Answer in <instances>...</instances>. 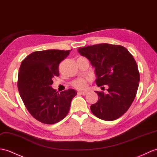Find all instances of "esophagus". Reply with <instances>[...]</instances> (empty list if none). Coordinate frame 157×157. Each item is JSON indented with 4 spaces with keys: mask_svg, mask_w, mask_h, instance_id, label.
<instances>
[{
    "mask_svg": "<svg viewBox=\"0 0 157 157\" xmlns=\"http://www.w3.org/2000/svg\"><path fill=\"white\" fill-rule=\"evenodd\" d=\"M78 94H80V95L85 96V95H86V94H87V92H82V91H79V92H78Z\"/></svg>",
    "mask_w": 157,
    "mask_h": 157,
    "instance_id": "esophagus-1",
    "label": "esophagus"
}]
</instances>
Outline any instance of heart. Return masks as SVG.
Instances as JSON below:
<instances>
[{
    "label": "heart",
    "instance_id": "1",
    "mask_svg": "<svg viewBox=\"0 0 157 157\" xmlns=\"http://www.w3.org/2000/svg\"><path fill=\"white\" fill-rule=\"evenodd\" d=\"M71 85L73 87L77 90H83L87 86V79L84 78L76 79L71 82Z\"/></svg>",
    "mask_w": 157,
    "mask_h": 157
}]
</instances>
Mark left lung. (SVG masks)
Listing matches in <instances>:
<instances>
[{"mask_svg": "<svg viewBox=\"0 0 157 157\" xmlns=\"http://www.w3.org/2000/svg\"><path fill=\"white\" fill-rule=\"evenodd\" d=\"M78 52L95 67L98 86L108 85V94L96 92L98 100L90 110L96 117L106 121L120 118L128 110L139 86L136 62L124 47L101 43L79 47Z\"/></svg>", "mask_w": 157, "mask_h": 157, "instance_id": "8db88e82", "label": "left lung"}]
</instances>
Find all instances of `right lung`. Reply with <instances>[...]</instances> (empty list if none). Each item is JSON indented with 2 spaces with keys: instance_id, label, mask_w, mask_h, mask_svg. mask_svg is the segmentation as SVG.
<instances>
[{
  "instance_id": "right-lung-1",
  "label": "right lung",
  "mask_w": 157,
  "mask_h": 157,
  "mask_svg": "<svg viewBox=\"0 0 157 157\" xmlns=\"http://www.w3.org/2000/svg\"><path fill=\"white\" fill-rule=\"evenodd\" d=\"M71 50L35 52L23 60L18 75V90L25 107L33 117L47 124L63 120L70 110L77 92L73 89L60 93L52 87L59 75V65Z\"/></svg>"
}]
</instances>
